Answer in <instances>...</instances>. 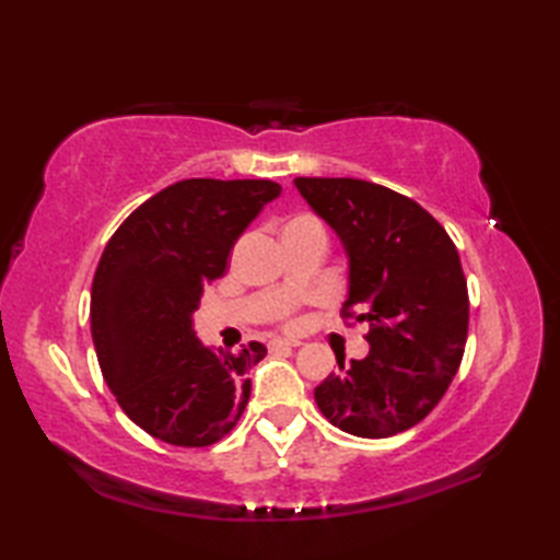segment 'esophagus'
<instances>
[{
    "instance_id": "34e87169",
    "label": "esophagus",
    "mask_w": 560,
    "mask_h": 560,
    "mask_svg": "<svg viewBox=\"0 0 560 560\" xmlns=\"http://www.w3.org/2000/svg\"><path fill=\"white\" fill-rule=\"evenodd\" d=\"M293 347H299V341L295 339H271L269 341V351L273 353V351H281V349H293Z\"/></svg>"
}]
</instances>
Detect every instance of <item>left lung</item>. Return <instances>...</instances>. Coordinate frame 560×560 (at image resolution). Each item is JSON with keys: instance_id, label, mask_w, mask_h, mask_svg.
Wrapping results in <instances>:
<instances>
[{"instance_id": "left-lung-1", "label": "left lung", "mask_w": 560, "mask_h": 560, "mask_svg": "<svg viewBox=\"0 0 560 560\" xmlns=\"http://www.w3.org/2000/svg\"><path fill=\"white\" fill-rule=\"evenodd\" d=\"M349 257L343 317L368 323L365 359L315 387L343 433L389 438L423 421L455 377L469 327V295L455 243L413 199L355 177H295Z\"/></svg>"}]
</instances>
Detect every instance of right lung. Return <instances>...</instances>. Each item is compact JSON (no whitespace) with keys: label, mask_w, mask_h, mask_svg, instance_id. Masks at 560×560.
I'll use <instances>...</instances> for the list:
<instances>
[{"label":"right lung","mask_w":560,"mask_h":560,"mask_svg":"<svg viewBox=\"0 0 560 560\" xmlns=\"http://www.w3.org/2000/svg\"><path fill=\"white\" fill-rule=\"evenodd\" d=\"M281 195L271 180L192 177L161 189L108 241L91 287V337L122 411L153 438L207 447L233 431L267 347L211 351L192 315L237 237Z\"/></svg>","instance_id":"1"}]
</instances>
